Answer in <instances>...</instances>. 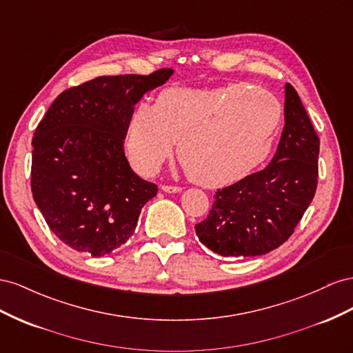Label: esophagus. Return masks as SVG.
<instances>
[{
	"label": "esophagus",
	"instance_id": "obj_1",
	"mask_svg": "<svg viewBox=\"0 0 353 353\" xmlns=\"http://www.w3.org/2000/svg\"><path fill=\"white\" fill-rule=\"evenodd\" d=\"M161 189H163L164 192H168V194H177V192H180V190H182V188H180V186H171V185H163V186H161Z\"/></svg>",
	"mask_w": 353,
	"mask_h": 353
}]
</instances>
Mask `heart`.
<instances>
[{
  "mask_svg": "<svg viewBox=\"0 0 353 353\" xmlns=\"http://www.w3.org/2000/svg\"><path fill=\"white\" fill-rule=\"evenodd\" d=\"M283 118L265 90L230 84L204 90L171 87L130 119L125 148L133 164L152 174L177 142L189 179L220 188L245 177L268 158Z\"/></svg>",
  "mask_w": 353,
  "mask_h": 353,
  "instance_id": "1",
  "label": "heart"
}]
</instances>
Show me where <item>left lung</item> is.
<instances>
[{
    "label": "left lung",
    "instance_id": "left-lung-1",
    "mask_svg": "<svg viewBox=\"0 0 353 353\" xmlns=\"http://www.w3.org/2000/svg\"><path fill=\"white\" fill-rule=\"evenodd\" d=\"M285 124L270 164L217 189L210 214L195 225L201 243L223 257H253L293 235L315 196L319 137L291 84L285 85Z\"/></svg>",
    "mask_w": 353,
    "mask_h": 353
}]
</instances>
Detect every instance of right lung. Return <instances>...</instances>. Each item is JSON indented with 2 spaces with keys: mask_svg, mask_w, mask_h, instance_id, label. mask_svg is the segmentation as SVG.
Masks as SVG:
<instances>
[{
  "mask_svg": "<svg viewBox=\"0 0 353 353\" xmlns=\"http://www.w3.org/2000/svg\"><path fill=\"white\" fill-rule=\"evenodd\" d=\"M173 69L99 77L60 93L32 139V196L66 245L105 256L133 235L158 186L140 179L124 154L134 105Z\"/></svg>",
  "mask_w": 353,
  "mask_h": 353,
  "instance_id": "add662e5",
  "label": "right lung"
}]
</instances>
